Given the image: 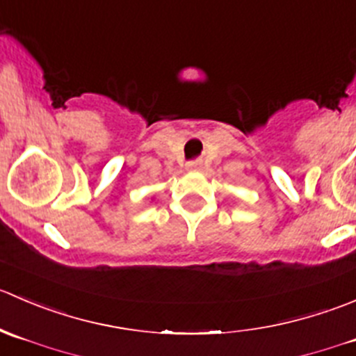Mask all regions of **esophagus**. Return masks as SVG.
Listing matches in <instances>:
<instances>
[{"mask_svg":"<svg viewBox=\"0 0 356 356\" xmlns=\"http://www.w3.org/2000/svg\"><path fill=\"white\" fill-rule=\"evenodd\" d=\"M200 170V161H192L186 164V171H199Z\"/></svg>","mask_w":356,"mask_h":356,"instance_id":"34e87169","label":"esophagus"}]
</instances>
